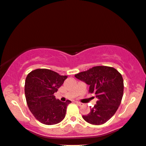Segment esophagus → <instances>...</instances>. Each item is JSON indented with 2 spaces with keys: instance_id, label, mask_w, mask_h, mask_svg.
<instances>
[{
  "instance_id": "esophagus-1",
  "label": "esophagus",
  "mask_w": 146,
  "mask_h": 146,
  "mask_svg": "<svg viewBox=\"0 0 146 146\" xmlns=\"http://www.w3.org/2000/svg\"><path fill=\"white\" fill-rule=\"evenodd\" d=\"M76 103H77V104H78V105H79V106H82V103H80V102H76Z\"/></svg>"
}]
</instances>
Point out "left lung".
I'll return each mask as SVG.
<instances>
[{"label":"left lung","mask_w":146,"mask_h":146,"mask_svg":"<svg viewBox=\"0 0 146 146\" xmlns=\"http://www.w3.org/2000/svg\"><path fill=\"white\" fill-rule=\"evenodd\" d=\"M75 77L88 84L89 92L96 94V104L82 118L100 125L106 123L118 110L123 98L124 83L121 74L113 67L96 66L76 74Z\"/></svg>","instance_id":"left-lung-1"}]
</instances>
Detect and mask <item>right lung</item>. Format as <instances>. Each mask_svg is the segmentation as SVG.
<instances>
[{"instance_id": "obj_1", "label": "right lung", "mask_w": 146, "mask_h": 146, "mask_svg": "<svg viewBox=\"0 0 146 146\" xmlns=\"http://www.w3.org/2000/svg\"><path fill=\"white\" fill-rule=\"evenodd\" d=\"M67 78L47 69H37L28 74L25 82V94L29 110L41 123L52 125L65 118L67 100L62 102L54 94Z\"/></svg>"}]
</instances>
